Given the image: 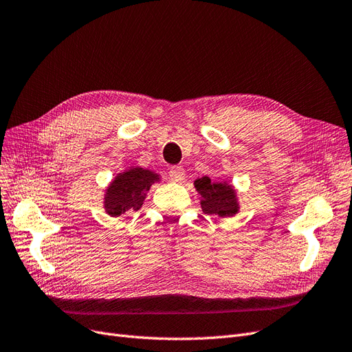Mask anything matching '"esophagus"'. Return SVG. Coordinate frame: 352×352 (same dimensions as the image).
<instances>
[{
	"label": "esophagus",
	"mask_w": 352,
	"mask_h": 352,
	"mask_svg": "<svg viewBox=\"0 0 352 352\" xmlns=\"http://www.w3.org/2000/svg\"><path fill=\"white\" fill-rule=\"evenodd\" d=\"M168 174H169V178H171L173 181H177V183H179V181H183L184 177H186L184 168L179 166V165H174V166L169 168V173Z\"/></svg>",
	"instance_id": "esophagus-1"
}]
</instances>
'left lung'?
<instances>
[{"label": "left lung", "instance_id": "obj_1", "mask_svg": "<svg viewBox=\"0 0 352 352\" xmlns=\"http://www.w3.org/2000/svg\"><path fill=\"white\" fill-rule=\"evenodd\" d=\"M196 190L201 194V209L207 214L229 217L236 214L239 204L236 192L226 183H213L209 177H201L194 181Z\"/></svg>", "mask_w": 352, "mask_h": 352}]
</instances>
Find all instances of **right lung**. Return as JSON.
I'll return each mask as SVG.
<instances>
[{
	"mask_svg": "<svg viewBox=\"0 0 352 352\" xmlns=\"http://www.w3.org/2000/svg\"><path fill=\"white\" fill-rule=\"evenodd\" d=\"M156 181H160L158 174L149 169L139 166L127 169L111 181L104 197V209L114 217L129 210L138 212L145 200L146 191Z\"/></svg>",
	"mask_w": 352,
	"mask_h": 352,
	"instance_id": "right-lung-1",
	"label": "right lung"
}]
</instances>
